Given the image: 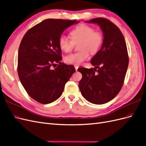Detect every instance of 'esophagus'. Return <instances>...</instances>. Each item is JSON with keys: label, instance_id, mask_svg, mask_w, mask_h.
<instances>
[{"label": "esophagus", "instance_id": "esophagus-1", "mask_svg": "<svg viewBox=\"0 0 146 146\" xmlns=\"http://www.w3.org/2000/svg\"><path fill=\"white\" fill-rule=\"evenodd\" d=\"M74 67H75V69H76V70H77V69L78 68V66H74Z\"/></svg>", "mask_w": 146, "mask_h": 146}]
</instances>
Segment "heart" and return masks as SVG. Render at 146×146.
Returning <instances> with one entry per match:
<instances>
[{"label": "heart", "instance_id": "b5f03b06", "mask_svg": "<svg viewBox=\"0 0 146 146\" xmlns=\"http://www.w3.org/2000/svg\"><path fill=\"white\" fill-rule=\"evenodd\" d=\"M71 40L64 35L59 38L58 44L64 52H71L74 44L80 42L78 48L80 52L68 55L65 58L66 63L74 65H80L90 57V52L96 54L102 42V34L98 31H94L93 27L82 24L76 26L70 33Z\"/></svg>", "mask_w": 146, "mask_h": 146}]
</instances>
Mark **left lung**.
<instances>
[{"label": "left lung", "instance_id": "left-lung-1", "mask_svg": "<svg viewBox=\"0 0 146 146\" xmlns=\"http://www.w3.org/2000/svg\"><path fill=\"white\" fill-rule=\"evenodd\" d=\"M86 22L99 25L104 39L91 60L94 68L78 69L82 74L78 86L85 99L102 104L113 99L123 86L129 62L127 45L119 27L109 19L96 18Z\"/></svg>", "mask_w": 146, "mask_h": 146}]
</instances>
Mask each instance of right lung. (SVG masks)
Returning a JSON list of instances; mask_svg holds the SVG:
<instances>
[{"instance_id":"obj_1","label":"right lung","mask_w":146,"mask_h":146,"mask_svg":"<svg viewBox=\"0 0 146 146\" xmlns=\"http://www.w3.org/2000/svg\"><path fill=\"white\" fill-rule=\"evenodd\" d=\"M78 22L45 19L31 27L22 38L18 55V76L27 94L39 103L49 104L58 99L76 72L74 66L61 63L58 40L66 29Z\"/></svg>"}]
</instances>
